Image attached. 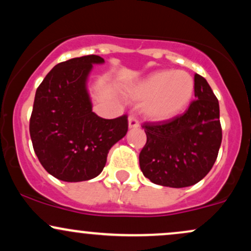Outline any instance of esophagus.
Listing matches in <instances>:
<instances>
[{"label": "esophagus", "instance_id": "34e87169", "mask_svg": "<svg viewBox=\"0 0 251 251\" xmlns=\"http://www.w3.org/2000/svg\"><path fill=\"white\" fill-rule=\"evenodd\" d=\"M128 127L129 128L139 127V122H138L137 117H135V116H129L128 117Z\"/></svg>", "mask_w": 251, "mask_h": 251}]
</instances>
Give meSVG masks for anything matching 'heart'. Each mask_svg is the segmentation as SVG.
Returning a JSON list of instances; mask_svg holds the SVG:
<instances>
[{
	"instance_id": "heart-1",
	"label": "heart",
	"mask_w": 251,
	"mask_h": 251,
	"mask_svg": "<svg viewBox=\"0 0 251 251\" xmlns=\"http://www.w3.org/2000/svg\"><path fill=\"white\" fill-rule=\"evenodd\" d=\"M195 92L192 76L183 71L155 72L134 86L131 97L144 103V113L155 122H164L181 113Z\"/></svg>"
}]
</instances>
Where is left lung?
I'll return each instance as SVG.
<instances>
[{
	"label": "left lung",
	"instance_id": "1",
	"mask_svg": "<svg viewBox=\"0 0 251 251\" xmlns=\"http://www.w3.org/2000/svg\"><path fill=\"white\" fill-rule=\"evenodd\" d=\"M195 97L185 113L143 124L146 144L139 153V165L152 183L170 188L194 185L217 159L222 143L220 105L200 74H195Z\"/></svg>",
	"mask_w": 251,
	"mask_h": 251
}]
</instances>
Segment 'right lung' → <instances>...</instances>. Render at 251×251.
<instances>
[{
  "mask_svg": "<svg viewBox=\"0 0 251 251\" xmlns=\"http://www.w3.org/2000/svg\"><path fill=\"white\" fill-rule=\"evenodd\" d=\"M98 55L57 63L36 89L29 133L48 174L63 181H83L105 168L109 149L125 137L127 114L103 119L92 112L86 80Z\"/></svg>",
  "mask_w": 251,
  "mask_h": 251,
  "instance_id": "obj_1",
  "label": "right lung"
}]
</instances>
